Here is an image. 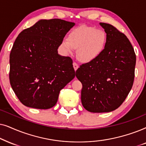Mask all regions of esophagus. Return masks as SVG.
<instances>
[{
	"label": "esophagus",
	"instance_id": "1",
	"mask_svg": "<svg viewBox=\"0 0 146 146\" xmlns=\"http://www.w3.org/2000/svg\"><path fill=\"white\" fill-rule=\"evenodd\" d=\"M73 67H74V69H75V71H76L77 70V69H78L79 68V65H77V63H73Z\"/></svg>",
	"mask_w": 146,
	"mask_h": 146
}]
</instances>
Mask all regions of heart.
Listing matches in <instances>:
<instances>
[{
  "mask_svg": "<svg viewBox=\"0 0 146 146\" xmlns=\"http://www.w3.org/2000/svg\"><path fill=\"white\" fill-rule=\"evenodd\" d=\"M106 33L101 29L85 25L71 31L69 37L63 38L61 46L64 52L71 54L77 48L78 59L83 63H90L104 53L107 44Z\"/></svg>",
  "mask_w": 146,
  "mask_h": 146,
  "instance_id": "b5f03b06",
  "label": "heart"
}]
</instances>
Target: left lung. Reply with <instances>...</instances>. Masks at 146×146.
<instances>
[{
	"label": "left lung",
	"instance_id": "left-lung-1",
	"mask_svg": "<svg viewBox=\"0 0 146 146\" xmlns=\"http://www.w3.org/2000/svg\"><path fill=\"white\" fill-rule=\"evenodd\" d=\"M100 25L108 38L104 53L76 71L77 78L83 85L81 103L85 110L93 113L112 111L123 104L133 85L136 63L127 36L111 25Z\"/></svg>",
	"mask_w": 146,
	"mask_h": 146
}]
</instances>
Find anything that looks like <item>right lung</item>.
<instances>
[{
    "instance_id": "obj_1",
    "label": "right lung",
    "mask_w": 146,
    "mask_h": 146,
    "mask_svg": "<svg viewBox=\"0 0 146 146\" xmlns=\"http://www.w3.org/2000/svg\"><path fill=\"white\" fill-rule=\"evenodd\" d=\"M75 25L59 19H41L17 36L10 54L9 79L24 106L53 108L60 91L74 79L73 61L60 55L58 48Z\"/></svg>"
}]
</instances>
